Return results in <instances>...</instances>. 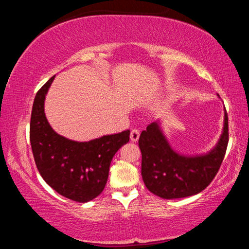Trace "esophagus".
Returning <instances> with one entry per match:
<instances>
[{"label":"esophagus","mask_w":249,"mask_h":249,"mask_svg":"<svg viewBox=\"0 0 249 249\" xmlns=\"http://www.w3.org/2000/svg\"><path fill=\"white\" fill-rule=\"evenodd\" d=\"M138 138H140V130L136 128L130 130V141L137 142Z\"/></svg>","instance_id":"esophagus-1"}]
</instances>
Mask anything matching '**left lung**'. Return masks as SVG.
<instances>
[{
  "mask_svg": "<svg viewBox=\"0 0 249 249\" xmlns=\"http://www.w3.org/2000/svg\"><path fill=\"white\" fill-rule=\"evenodd\" d=\"M229 144V117L215 148L210 153L187 157L168 144L157 122L142 130L138 145L142 151V177L148 190L162 199L197 195L212 182L224 159Z\"/></svg>",
  "mask_w": 249,
  "mask_h": 249,
  "instance_id": "1",
  "label": "left lung"
}]
</instances>
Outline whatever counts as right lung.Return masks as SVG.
Wrapping results in <instances>:
<instances>
[{"mask_svg":"<svg viewBox=\"0 0 249 249\" xmlns=\"http://www.w3.org/2000/svg\"><path fill=\"white\" fill-rule=\"evenodd\" d=\"M50 78L34 100L29 138L37 169L59 195L80 203L93 200L104 190L112 158L129 141V130L90 142H73L50 127L44 112Z\"/></svg>","mask_w":249,"mask_h":249,"instance_id":"right-lung-1","label":"right lung"}]
</instances>
